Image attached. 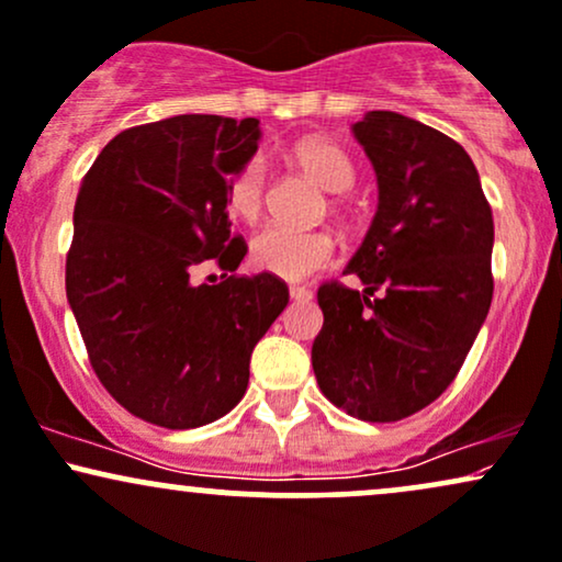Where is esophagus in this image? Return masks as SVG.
Returning <instances> with one entry per match:
<instances>
[{"instance_id":"34e87169","label":"esophagus","mask_w":562,"mask_h":562,"mask_svg":"<svg viewBox=\"0 0 562 562\" xmlns=\"http://www.w3.org/2000/svg\"><path fill=\"white\" fill-rule=\"evenodd\" d=\"M290 299L293 301H308L311 299V290L301 288V285H290Z\"/></svg>"}]
</instances>
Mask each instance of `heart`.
<instances>
[{"label":"heart","instance_id":"obj_1","mask_svg":"<svg viewBox=\"0 0 562 562\" xmlns=\"http://www.w3.org/2000/svg\"><path fill=\"white\" fill-rule=\"evenodd\" d=\"M295 161L327 191H350L356 182V165L346 148L333 140L311 138L295 146ZM267 201V165L251 157L233 175L227 188V204L240 220L254 222ZM340 256V240L329 229H293L285 225H267L254 235L251 261L261 272L282 280H306V277L333 267Z\"/></svg>","mask_w":562,"mask_h":562}]
</instances>
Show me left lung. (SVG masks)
Wrapping results in <instances>:
<instances>
[{"label": "left lung", "instance_id": "obj_1", "mask_svg": "<svg viewBox=\"0 0 562 562\" xmlns=\"http://www.w3.org/2000/svg\"><path fill=\"white\" fill-rule=\"evenodd\" d=\"M380 182V209L342 282L316 293L311 348L329 403L387 424L435 403L461 371L492 303V206L465 148L397 112L353 125Z\"/></svg>", "mask_w": 562, "mask_h": 562}]
</instances>
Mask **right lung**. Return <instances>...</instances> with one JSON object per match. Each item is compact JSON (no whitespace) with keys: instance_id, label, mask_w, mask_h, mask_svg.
I'll list each match as a JSON object with an SVG mask.
<instances>
[{"instance_id":"right-lung-1","label":"right lung","mask_w":562,"mask_h":562,"mask_svg":"<svg viewBox=\"0 0 562 562\" xmlns=\"http://www.w3.org/2000/svg\"><path fill=\"white\" fill-rule=\"evenodd\" d=\"M259 120L178 114L127 127L80 180L65 288L106 392L165 429H193L246 395L254 346L288 306L274 274H238L227 188ZM223 269L199 283V266ZM213 280V278H210Z\"/></svg>"}]
</instances>
